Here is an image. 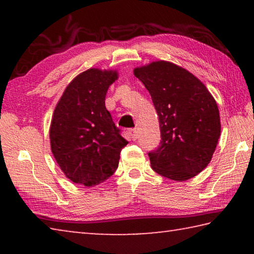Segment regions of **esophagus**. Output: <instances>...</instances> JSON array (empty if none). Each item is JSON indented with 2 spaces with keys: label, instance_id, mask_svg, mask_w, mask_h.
I'll list each match as a JSON object with an SVG mask.
<instances>
[{
  "label": "esophagus",
  "instance_id": "34e87169",
  "mask_svg": "<svg viewBox=\"0 0 254 254\" xmlns=\"http://www.w3.org/2000/svg\"><path fill=\"white\" fill-rule=\"evenodd\" d=\"M128 134H130V136L132 137L133 141H135L137 139V131H136V128H131V130L128 131Z\"/></svg>",
  "mask_w": 254,
  "mask_h": 254
}]
</instances>
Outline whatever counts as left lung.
I'll return each instance as SVG.
<instances>
[{
    "label": "left lung",
    "mask_w": 254,
    "mask_h": 254,
    "mask_svg": "<svg viewBox=\"0 0 254 254\" xmlns=\"http://www.w3.org/2000/svg\"><path fill=\"white\" fill-rule=\"evenodd\" d=\"M151 95L161 142L149 152L151 168L185 182L207 167L221 135L220 111L206 86L185 68L158 60L134 68Z\"/></svg>",
    "instance_id": "left-lung-1"
}]
</instances>
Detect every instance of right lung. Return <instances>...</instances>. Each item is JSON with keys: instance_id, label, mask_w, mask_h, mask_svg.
<instances>
[{"instance_id": "add662e5", "label": "right lung", "mask_w": 254, "mask_h": 254, "mask_svg": "<svg viewBox=\"0 0 254 254\" xmlns=\"http://www.w3.org/2000/svg\"><path fill=\"white\" fill-rule=\"evenodd\" d=\"M118 71L89 68L72 79L63 93L50 123L51 152L72 183L92 187L118 169L127 141L120 134L105 96Z\"/></svg>"}]
</instances>
